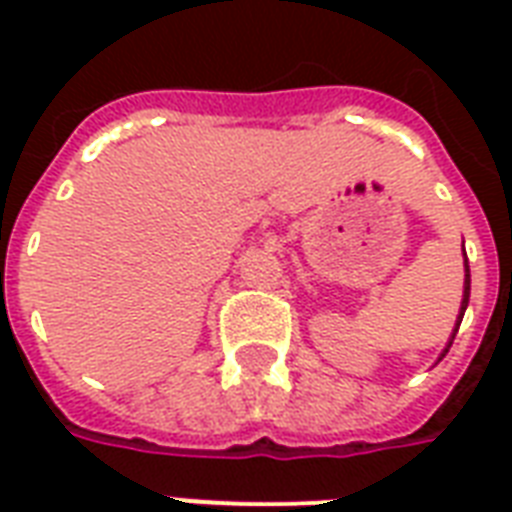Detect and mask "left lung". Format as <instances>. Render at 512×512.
I'll use <instances>...</instances> for the list:
<instances>
[{
    "label": "left lung",
    "instance_id": "8db88e82",
    "mask_svg": "<svg viewBox=\"0 0 512 512\" xmlns=\"http://www.w3.org/2000/svg\"><path fill=\"white\" fill-rule=\"evenodd\" d=\"M468 300H470V268H468V260H465V292H462L460 316H457V327H454V332H452V340H454V335H457V329H460L462 316H465V308H468ZM452 340H449V345H446V350H444V353H441V358H444L446 353H449V348H452ZM441 358H438V361H441Z\"/></svg>",
    "mask_w": 512,
    "mask_h": 512
}]
</instances>
